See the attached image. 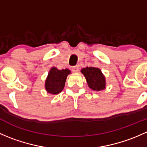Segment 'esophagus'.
<instances>
[{"instance_id": "1", "label": "esophagus", "mask_w": 147, "mask_h": 147, "mask_svg": "<svg viewBox=\"0 0 147 147\" xmlns=\"http://www.w3.org/2000/svg\"><path fill=\"white\" fill-rule=\"evenodd\" d=\"M72 70L73 71V72H77L79 71V66L78 65H76V66H73L72 67Z\"/></svg>"}]
</instances>
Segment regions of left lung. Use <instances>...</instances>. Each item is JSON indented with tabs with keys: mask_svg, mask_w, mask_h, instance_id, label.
Returning a JSON list of instances; mask_svg holds the SVG:
<instances>
[{
	"mask_svg": "<svg viewBox=\"0 0 147 147\" xmlns=\"http://www.w3.org/2000/svg\"><path fill=\"white\" fill-rule=\"evenodd\" d=\"M81 72L85 77L89 87L92 90L100 91L105 88V78L100 69L94 67H87L81 69Z\"/></svg>",
	"mask_w": 147,
	"mask_h": 147,
	"instance_id": "left-lung-1",
	"label": "left lung"
}]
</instances>
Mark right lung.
<instances>
[{"mask_svg": "<svg viewBox=\"0 0 147 147\" xmlns=\"http://www.w3.org/2000/svg\"><path fill=\"white\" fill-rule=\"evenodd\" d=\"M69 73L70 71L68 69H57L56 67H52L45 81V90L47 92L53 94L61 92Z\"/></svg>", "mask_w": 147, "mask_h": 147, "instance_id": "obj_1", "label": "right lung"}]
</instances>
